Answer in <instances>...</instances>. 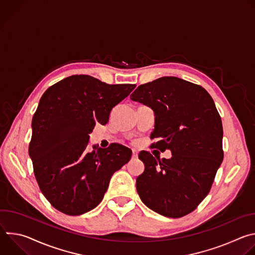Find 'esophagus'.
<instances>
[{
    "label": "esophagus",
    "mask_w": 255,
    "mask_h": 255,
    "mask_svg": "<svg viewBox=\"0 0 255 255\" xmlns=\"http://www.w3.org/2000/svg\"><path fill=\"white\" fill-rule=\"evenodd\" d=\"M137 156H138V152H137V150H135V149H133L132 150V158H137Z\"/></svg>",
    "instance_id": "esophagus-1"
}]
</instances>
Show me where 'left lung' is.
<instances>
[{"mask_svg": "<svg viewBox=\"0 0 255 255\" xmlns=\"http://www.w3.org/2000/svg\"><path fill=\"white\" fill-rule=\"evenodd\" d=\"M130 99L150 107L155 115L153 147L169 149L160 161L147 151L139 159L144 171L136 190L145 206L169 218L193 212L209 194L223 161V127L209 93L175 77L139 86Z\"/></svg>", "mask_w": 255, "mask_h": 255, "instance_id": "1", "label": "left lung"}]
</instances>
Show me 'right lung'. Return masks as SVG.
Returning a JSON list of instances; mask_svg holds the SVG:
<instances>
[{
    "label": "right lung",
    "instance_id": "right-lung-1",
    "mask_svg": "<svg viewBox=\"0 0 255 255\" xmlns=\"http://www.w3.org/2000/svg\"><path fill=\"white\" fill-rule=\"evenodd\" d=\"M135 87L80 75L42 95L32 119L29 156L42 194L58 211L78 216L96 208L114 172L130 160L131 149L121 144L87 147L96 123L107 124L112 109Z\"/></svg>",
    "mask_w": 255,
    "mask_h": 255
}]
</instances>
